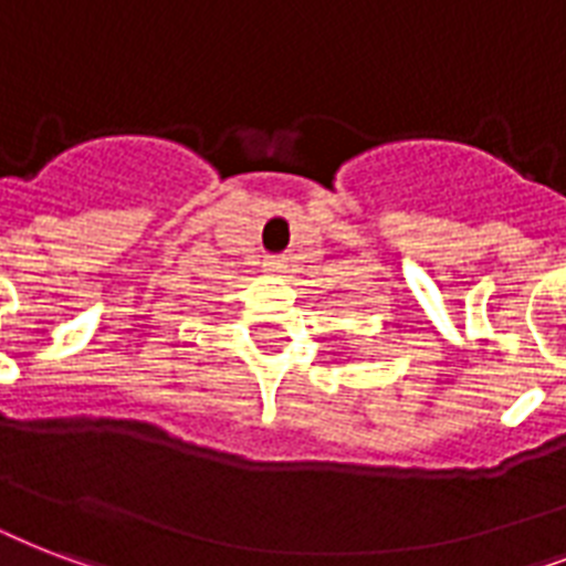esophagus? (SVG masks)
I'll list each match as a JSON object with an SVG mask.
<instances>
[{"label": "esophagus", "instance_id": "esophagus-1", "mask_svg": "<svg viewBox=\"0 0 566 566\" xmlns=\"http://www.w3.org/2000/svg\"><path fill=\"white\" fill-rule=\"evenodd\" d=\"M266 266H270V270H284V258L282 255H270V258H266Z\"/></svg>", "mask_w": 566, "mask_h": 566}]
</instances>
